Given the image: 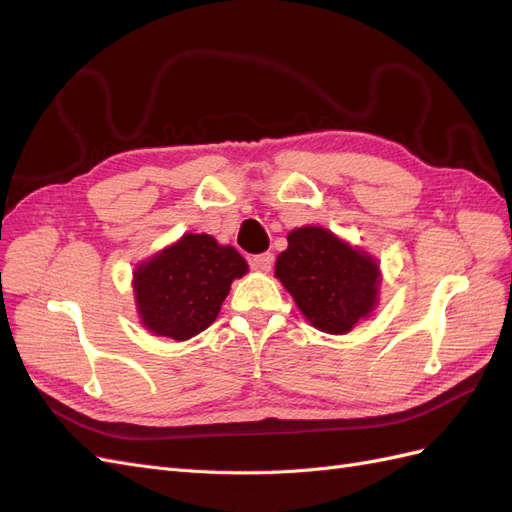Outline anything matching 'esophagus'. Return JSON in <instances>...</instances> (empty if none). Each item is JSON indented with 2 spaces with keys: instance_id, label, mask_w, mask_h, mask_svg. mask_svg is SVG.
I'll return each instance as SVG.
<instances>
[{
  "instance_id": "esophagus-1",
  "label": "esophagus",
  "mask_w": 512,
  "mask_h": 512,
  "mask_svg": "<svg viewBox=\"0 0 512 512\" xmlns=\"http://www.w3.org/2000/svg\"><path fill=\"white\" fill-rule=\"evenodd\" d=\"M252 267L254 269H260V271H271L273 267V254L271 252H265V254H256L252 256Z\"/></svg>"
}]
</instances>
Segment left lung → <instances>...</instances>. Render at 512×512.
Returning <instances> with one entry per match:
<instances>
[{
	"mask_svg": "<svg viewBox=\"0 0 512 512\" xmlns=\"http://www.w3.org/2000/svg\"><path fill=\"white\" fill-rule=\"evenodd\" d=\"M275 277L312 327L331 335L352 331L378 303V262L320 226L290 232L288 250L277 256Z\"/></svg>",
	"mask_w": 512,
	"mask_h": 512,
	"instance_id": "left-lung-1",
	"label": "left lung"
}]
</instances>
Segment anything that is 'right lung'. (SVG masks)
I'll list each match as a JSON object with an SVG mask.
<instances>
[{
	"label": "right lung",
	"mask_w": 512,
	"mask_h": 512,
	"mask_svg": "<svg viewBox=\"0 0 512 512\" xmlns=\"http://www.w3.org/2000/svg\"><path fill=\"white\" fill-rule=\"evenodd\" d=\"M245 273L235 247L185 232L134 271L138 316L151 333L183 342L213 324L232 280Z\"/></svg>",
	"instance_id": "right-lung-1"
}]
</instances>
